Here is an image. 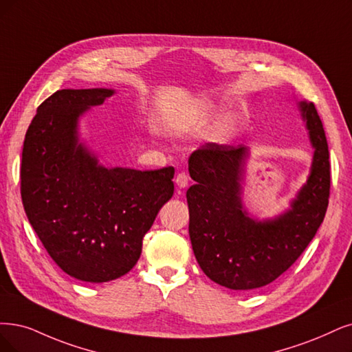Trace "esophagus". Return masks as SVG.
I'll return each instance as SVG.
<instances>
[{
    "label": "esophagus",
    "instance_id": "1",
    "mask_svg": "<svg viewBox=\"0 0 352 352\" xmlns=\"http://www.w3.org/2000/svg\"><path fill=\"white\" fill-rule=\"evenodd\" d=\"M188 175L186 173H179L177 177H175V184L179 187V188H184L188 186Z\"/></svg>",
    "mask_w": 352,
    "mask_h": 352
}]
</instances>
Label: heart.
Listing matches in <instances>:
<instances>
[{
  "instance_id": "heart-1",
  "label": "heart",
  "mask_w": 352,
  "mask_h": 352,
  "mask_svg": "<svg viewBox=\"0 0 352 352\" xmlns=\"http://www.w3.org/2000/svg\"><path fill=\"white\" fill-rule=\"evenodd\" d=\"M206 120H207V116H206L204 113H200V114L192 117V122H191V123H192L194 126H201V124L206 123Z\"/></svg>"
}]
</instances>
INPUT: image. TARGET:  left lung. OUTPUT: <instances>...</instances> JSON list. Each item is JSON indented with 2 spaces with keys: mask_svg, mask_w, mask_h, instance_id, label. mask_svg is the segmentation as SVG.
I'll use <instances>...</instances> for the list:
<instances>
[{
  "mask_svg": "<svg viewBox=\"0 0 352 352\" xmlns=\"http://www.w3.org/2000/svg\"><path fill=\"white\" fill-rule=\"evenodd\" d=\"M314 148L307 181L281 214L258 220L243 206L250 148L207 143L188 158V233L204 274L230 290L264 287L287 271L316 235L328 209V142L314 102L297 104Z\"/></svg>",
  "mask_w": 352,
  "mask_h": 352,
  "instance_id": "1",
  "label": "left lung"
}]
</instances>
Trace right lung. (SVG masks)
I'll return each mask as SVG.
<instances>
[{
    "instance_id": "add662e5",
    "label": "right lung",
    "mask_w": 352,
    "mask_h": 352,
    "mask_svg": "<svg viewBox=\"0 0 352 352\" xmlns=\"http://www.w3.org/2000/svg\"><path fill=\"white\" fill-rule=\"evenodd\" d=\"M113 94L56 91L38 106L23 145L29 222L60 270L87 283L116 280L136 265L143 236L174 194L173 166L107 168L80 140V117Z\"/></svg>"
}]
</instances>
